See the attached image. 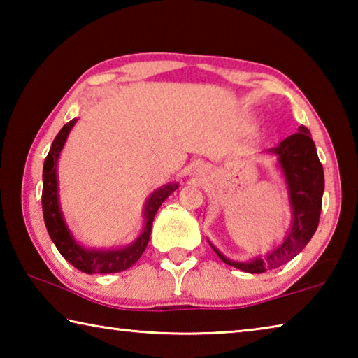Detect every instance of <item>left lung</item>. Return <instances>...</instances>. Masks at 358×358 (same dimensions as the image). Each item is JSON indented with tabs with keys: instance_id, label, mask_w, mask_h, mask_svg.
Listing matches in <instances>:
<instances>
[{
	"instance_id": "8db88e82",
	"label": "left lung",
	"mask_w": 358,
	"mask_h": 358,
	"mask_svg": "<svg viewBox=\"0 0 358 358\" xmlns=\"http://www.w3.org/2000/svg\"><path fill=\"white\" fill-rule=\"evenodd\" d=\"M266 153L278 156V162L286 178L290 208H292V227L282 245L264 257H256L250 262H235L224 257L210 243L224 264L232 265L246 273H264L294 259L313 238L322 210L324 169L306 126H299V132L284 138L278 147L266 150Z\"/></svg>"
}]
</instances>
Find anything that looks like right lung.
<instances>
[{"label":"right lung","instance_id":"1","mask_svg":"<svg viewBox=\"0 0 358 358\" xmlns=\"http://www.w3.org/2000/svg\"><path fill=\"white\" fill-rule=\"evenodd\" d=\"M76 118L66 123L62 131L58 132L53 141L50 151L44 161V171H42V213H44V222L47 232L55 243L59 254L83 273H118V271L128 270L134 265L145 251L151 235V224H153L156 211L159 210L161 203L177 189V183H169L161 186L148 197L145 203L143 216L145 226L142 234L131 245L121 248V250H85L77 241L72 238L68 226L63 220V213L59 210L58 202V180H57V162L59 153L66 143L72 126L76 124Z\"/></svg>","mask_w":358,"mask_h":358}]
</instances>
